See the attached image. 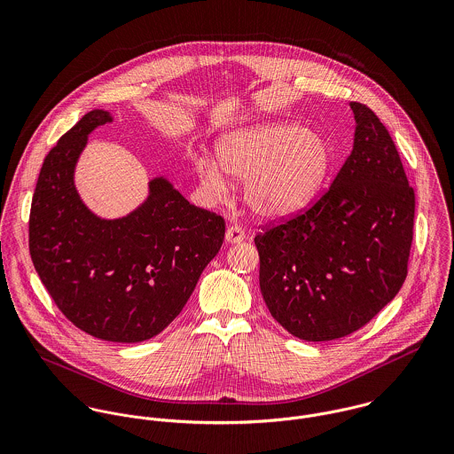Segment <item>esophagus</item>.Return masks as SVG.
<instances>
[{
    "label": "esophagus",
    "mask_w": 454,
    "mask_h": 454,
    "mask_svg": "<svg viewBox=\"0 0 454 454\" xmlns=\"http://www.w3.org/2000/svg\"><path fill=\"white\" fill-rule=\"evenodd\" d=\"M245 239H247V234H245V231H243L241 227H238V225L229 227L227 232H225V241L231 243V245L241 243V241H245Z\"/></svg>",
    "instance_id": "obj_1"
}]
</instances>
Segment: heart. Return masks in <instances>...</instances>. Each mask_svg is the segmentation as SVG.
<instances>
[{
	"label": "heart",
	"mask_w": 454,
	"mask_h": 454,
	"mask_svg": "<svg viewBox=\"0 0 454 454\" xmlns=\"http://www.w3.org/2000/svg\"><path fill=\"white\" fill-rule=\"evenodd\" d=\"M215 160L200 159L195 173L213 195L245 180L243 199L263 220H281L306 207L324 185L330 148L324 137L295 122H260L218 137Z\"/></svg>",
	"instance_id": "1"
}]
</instances>
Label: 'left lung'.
I'll list each match as a JSON object with an SVG mask.
<instances>
[{
    "label": "left lung",
    "mask_w": 454,
    "mask_h": 454,
    "mask_svg": "<svg viewBox=\"0 0 454 454\" xmlns=\"http://www.w3.org/2000/svg\"><path fill=\"white\" fill-rule=\"evenodd\" d=\"M349 106L353 150L328 192L255 238L265 306L302 340H333L362 328L407 276L414 191L378 115L362 103Z\"/></svg>",
    "instance_id": "left-lung-1"
}]
</instances>
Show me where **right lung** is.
Returning <instances> with one entry per match:
<instances>
[{"label": "right lung", "instance_id": "1", "mask_svg": "<svg viewBox=\"0 0 454 454\" xmlns=\"http://www.w3.org/2000/svg\"><path fill=\"white\" fill-rule=\"evenodd\" d=\"M114 121L83 115L43 160L29 215V254L66 318L92 337L141 342L184 309L218 254L225 222L191 204L166 176L119 218L96 215L78 194L74 171L89 134Z\"/></svg>", "mask_w": 454, "mask_h": 454}]
</instances>
